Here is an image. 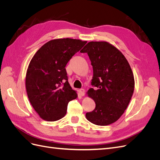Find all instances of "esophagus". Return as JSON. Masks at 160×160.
Here are the masks:
<instances>
[{
    "label": "esophagus",
    "instance_id": "34e87169",
    "mask_svg": "<svg viewBox=\"0 0 160 160\" xmlns=\"http://www.w3.org/2000/svg\"><path fill=\"white\" fill-rule=\"evenodd\" d=\"M79 93L81 96H84L85 95V90L83 89H81L79 90Z\"/></svg>",
    "mask_w": 160,
    "mask_h": 160
}]
</instances>
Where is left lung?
<instances>
[{
    "instance_id": "left-lung-1",
    "label": "left lung",
    "mask_w": 160,
    "mask_h": 160,
    "mask_svg": "<svg viewBox=\"0 0 160 160\" xmlns=\"http://www.w3.org/2000/svg\"><path fill=\"white\" fill-rule=\"evenodd\" d=\"M80 52L88 54L93 70L91 85L96 88L88 91L95 108L86 118L98 125L113 123L123 115L133 93L131 67L122 52L108 42H89Z\"/></svg>"
}]
</instances>
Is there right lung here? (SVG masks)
I'll return each mask as SVG.
<instances>
[{
    "mask_svg": "<svg viewBox=\"0 0 160 160\" xmlns=\"http://www.w3.org/2000/svg\"><path fill=\"white\" fill-rule=\"evenodd\" d=\"M87 43L58 38L43 45L28 67L25 85L28 99L41 118L55 122L65 115L67 105L77 98L68 82L65 67Z\"/></svg>",
    "mask_w": 160,
    "mask_h": 160,
    "instance_id": "1",
    "label": "right lung"
}]
</instances>
